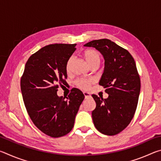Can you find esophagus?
I'll return each instance as SVG.
<instances>
[{
    "instance_id": "1",
    "label": "esophagus",
    "mask_w": 161,
    "mask_h": 161,
    "mask_svg": "<svg viewBox=\"0 0 161 161\" xmlns=\"http://www.w3.org/2000/svg\"><path fill=\"white\" fill-rule=\"evenodd\" d=\"M84 95L85 97V99H87V98L91 97V94L89 92H84Z\"/></svg>"
}]
</instances>
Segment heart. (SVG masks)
Wrapping results in <instances>:
<instances>
[{"instance_id":"heart-1","label":"heart","mask_w":161,"mask_h":161,"mask_svg":"<svg viewBox=\"0 0 161 161\" xmlns=\"http://www.w3.org/2000/svg\"><path fill=\"white\" fill-rule=\"evenodd\" d=\"M83 56L86 63L88 64L89 66L92 65V64L94 63H99L100 62V55L98 53V52L94 50H86L83 53ZM72 61V58H70L69 60L67 61V71L69 72L71 62ZM93 82V80H91V79H80V80H77L76 81V84L81 89H87L88 87L91 85V84Z\"/></svg>"}]
</instances>
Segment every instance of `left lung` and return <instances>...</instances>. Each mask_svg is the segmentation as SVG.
<instances>
[{"mask_svg":"<svg viewBox=\"0 0 161 161\" xmlns=\"http://www.w3.org/2000/svg\"><path fill=\"white\" fill-rule=\"evenodd\" d=\"M84 46L96 48L104 59L99 85L108 94L103 99L92 94L96 108L92 116L96 129L114 136L130 124L138 104L141 80L136 62L129 52L108 39L92 40Z\"/></svg>","mask_w":161,"mask_h":161,"instance_id":"8db88e82","label":"left lung"}]
</instances>
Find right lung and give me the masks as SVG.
Masks as SVG:
<instances>
[{
  "label": "right lung",
  "mask_w": 161,
  "mask_h": 161,
  "mask_svg": "<svg viewBox=\"0 0 161 161\" xmlns=\"http://www.w3.org/2000/svg\"><path fill=\"white\" fill-rule=\"evenodd\" d=\"M76 45L53 44L40 49L28 59L21 77V93L30 118L37 129L53 138L71 131L84 99L77 88L66 99L57 94L59 84H67V63Z\"/></svg>",
  "instance_id": "1"
}]
</instances>
